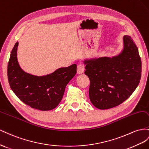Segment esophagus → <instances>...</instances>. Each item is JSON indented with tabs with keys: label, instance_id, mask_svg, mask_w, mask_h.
<instances>
[{
	"label": "esophagus",
	"instance_id": "1",
	"mask_svg": "<svg viewBox=\"0 0 149 149\" xmlns=\"http://www.w3.org/2000/svg\"><path fill=\"white\" fill-rule=\"evenodd\" d=\"M84 70H85V66L84 64H82V63H80L79 65H78L77 71V73L79 74H83L84 72Z\"/></svg>",
	"mask_w": 149,
	"mask_h": 149
}]
</instances>
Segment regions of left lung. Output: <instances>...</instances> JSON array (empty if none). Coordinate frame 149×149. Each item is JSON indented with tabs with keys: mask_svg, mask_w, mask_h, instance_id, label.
Masks as SVG:
<instances>
[{
	"mask_svg": "<svg viewBox=\"0 0 149 149\" xmlns=\"http://www.w3.org/2000/svg\"><path fill=\"white\" fill-rule=\"evenodd\" d=\"M124 50L119 56L84 62L85 74L91 82L89 98L99 109L121 104L132 94L140 82L142 62L137 47L129 36L124 37Z\"/></svg>",
	"mask_w": 149,
	"mask_h": 149,
	"instance_id": "left-lung-1",
	"label": "left lung"
}]
</instances>
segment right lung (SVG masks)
I'll return each instance as SVG.
<instances>
[{
    "mask_svg": "<svg viewBox=\"0 0 149 149\" xmlns=\"http://www.w3.org/2000/svg\"><path fill=\"white\" fill-rule=\"evenodd\" d=\"M18 42L12 49L8 62L7 75L10 87L25 104L40 110L56 108L64 93L65 87L77 73V65L62 67L45 76H34L21 69L17 58Z\"/></svg>",
    "mask_w": 149,
    "mask_h": 149,
    "instance_id": "add662e5",
    "label": "right lung"
}]
</instances>
